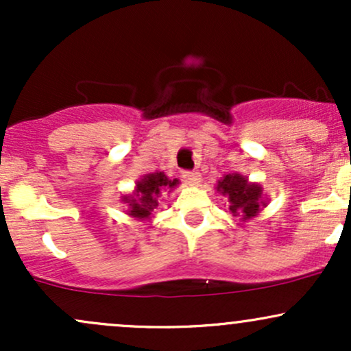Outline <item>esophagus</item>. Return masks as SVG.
I'll use <instances>...</instances> for the list:
<instances>
[{
  "label": "esophagus",
  "instance_id": "34e87169",
  "mask_svg": "<svg viewBox=\"0 0 351 351\" xmlns=\"http://www.w3.org/2000/svg\"><path fill=\"white\" fill-rule=\"evenodd\" d=\"M183 178H184V183L189 184V186H196V184H199L201 175L198 171H184Z\"/></svg>",
  "mask_w": 351,
  "mask_h": 351
}]
</instances>
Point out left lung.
<instances>
[{"mask_svg":"<svg viewBox=\"0 0 351 351\" xmlns=\"http://www.w3.org/2000/svg\"><path fill=\"white\" fill-rule=\"evenodd\" d=\"M217 191L229 199V213L239 216L243 221L257 216L261 208L265 206L263 201V188L257 183H249L239 173H229L217 181Z\"/></svg>","mask_w":351,"mask_h":351,"instance_id":"left-lung-1","label":"left lung"}]
</instances>
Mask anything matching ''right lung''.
<instances>
[{"mask_svg":"<svg viewBox=\"0 0 351 351\" xmlns=\"http://www.w3.org/2000/svg\"><path fill=\"white\" fill-rule=\"evenodd\" d=\"M180 184L176 178L170 180L163 171L148 173L136 181L134 195L123 196L122 201L128 204V215L136 219H150L153 211L158 208V198L165 189H173Z\"/></svg>","mask_w":351,"mask_h":351,"instance_id":"obj_1","label":"right lung"}]
</instances>
